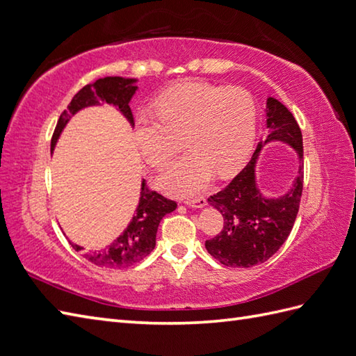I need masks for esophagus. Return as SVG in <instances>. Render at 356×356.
<instances>
[{"label":"esophagus","instance_id":"1","mask_svg":"<svg viewBox=\"0 0 356 356\" xmlns=\"http://www.w3.org/2000/svg\"><path fill=\"white\" fill-rule=\"evenodd\" d=\"M185 204L189 206V208L200 209V208H204V206H206V198H204V197L191 198V200H185Z\"/></svg>","mask_w":356,"mask_h":356}]
</instances>
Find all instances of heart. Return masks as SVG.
<instances>
[{
	"instance_id": "obj_1",
	"label": "heart",
	"mask_w": 356,
	"mask_h": 356,
	"mask_svg": "<svg viewBox=\"0 0 356 356\" xmlns=\"http://www.w3.org/2000/svg\"><path fill=\"white\" fill-rule=\"evenodd\" d=\"M156 117L139 113L135 140L152 167L161 168L181 145L189 152L165 170L159 184L176 194H194L218 176L234 175L250 154L256 130V103L243 88H222L186 80L153 102Z\"/></svg>"
}]
</instances>
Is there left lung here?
Instances as JSON below:
<instances>
[{"instance_id":"8db88e82","label":"left lung","mask_w":356,"mask_h":356,"mask_svg":"<svg viewBox=\"0 0 356 356\" xmlns=\"http://www.w3.org/2000/svg\"><path fill=\"white\" fill-rule=\"evenodd\" d=\"M266 118L268 135L261 139L247 167L222 189L208 198L221 212V232L204 243L206 250L227 267L249 268L266 262L290 235L299 212L303 189V140L293 113L279 100L267 98ZM270 142L291 146L300 159L293 186L279 197H266L255 181V163L261 148Z\"/></svg>"}]
</instances>
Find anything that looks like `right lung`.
I'll list each match as a JSON object with an SVG mask.
<instances>
[{
	"label": "right lung",
	"mask_w": 356,
	"mask_h": 356,
	"mask_svg": "<svg viewBox=\"0 0 356 356\" xmlns=\"http://www.w3.org/2000/svg\"><path fill=\"white\" fill-rule=\"evenodd\" d=\"M136 79L126 77H103L95 80L94 83L81 88L79 92L72 97L68 109L63 111L59 121H57L56 130L51 138V153L60 138L63 129L68 121L77 112L86 109V107L100 106L107 103L117 107L124 118L129 121L131 127L135 126L134 115L130 111V100L138 90ZM177 208V203L168 200L156 191H150L145 186L143 179L139 193V202L136 206L135 216L124 229V232L115 239V241L100 250L86 252L85 258L92 262L97 267L104 268H127L135 266L136 262L143 261L145 256L150 254L156 245V232H158L161 220ZM74 250H81L83 247L70 241Z\"/></svg>",
	"instance_id": "1"
}]
</instances>
